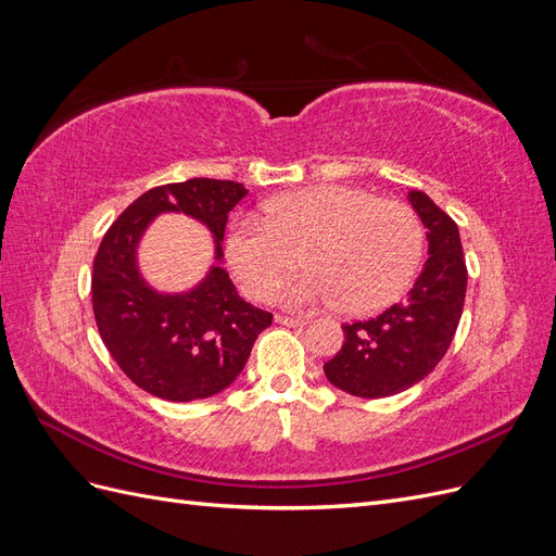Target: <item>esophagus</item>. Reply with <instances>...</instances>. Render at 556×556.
I'll use <instances>...</instances> for the list:
<instances>
[{
  "label": "esophagus",
  "mask_w": 556,
  "mask_h": 556,
  "mask_svg": "<svg viewBox=\"0 0 556 556\" xmlns=\"http://www.w3.org/2000/svg\"><path fill=\"white\" fill-rule=\"evenodd\" d=\"M276 323L288 325V327H304L306 319L304 317H290V315H276Z\"/></svg>",
  "instance_id": "1"
}]
</instances>
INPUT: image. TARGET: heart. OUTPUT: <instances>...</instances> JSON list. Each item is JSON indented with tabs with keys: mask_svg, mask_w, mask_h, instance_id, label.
<instances>
[{
	"mask_svg": "<svg viewBox=\"0 0 556 556\" xmlns=\"http://www.w3.org/2000/svg\"><path fill=\"white\" fill-rule=\"evenodd\" d=\"M311 276L288 292L290 304H339L368 315L408 290L425 257V227L396 199L317 185L268 199L262 223L241 217L227 237V260L243 292L268 301L299 268Z\"/></svg>",
	"mask_w": 556,
	"mask_h": 556,
	"instance_id": "1",
	"label": "heart"
}]
</instances>
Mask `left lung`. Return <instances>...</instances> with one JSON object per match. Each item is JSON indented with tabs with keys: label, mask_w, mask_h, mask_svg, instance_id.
Instances as JSON below:
<instances>
[{
	"label": "left lung",
	"mask_w": 556,
	"mask_h": 556,
	"mask_svg": "<svg viewBox=\"0 0 556 556\" xmlns=\"http://www.w3.org/2000/svg\"><path fill=\"white\" fill-rule=\"evenodd\" d=\"M422 217L429 260L413 290L399 304L366 323L343 325L345 341L325 364V376L339 390L382 399L427 378L457 331L466 296V262L457 223L425 192H410Z\"/></svg>",
	"instance_id": "obj_1"
}]
</instances>
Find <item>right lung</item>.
<instances>
[{"mask_svg": "<svg viewBox=\"0 0 556 556\" xmlns=\"http://www.w3.org/2000/svg\"><path fill=\"white\" fill-rule=\"evenodd\" d=\"M248 194L241 182L190 178L148 190L109 227L92 268L97 329L115 364L143 392L164 401L206 399L229 387L274 315L243 301L220 266L185 294L150 290L137 268V243L157 213L180 211L204 223L223 260L227 215Z\"/></svg>", "mask_w": 556, "mask_h": 556, "instance_id": "add662e5", "label": "right lung"}]
</instances>
